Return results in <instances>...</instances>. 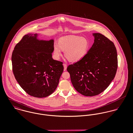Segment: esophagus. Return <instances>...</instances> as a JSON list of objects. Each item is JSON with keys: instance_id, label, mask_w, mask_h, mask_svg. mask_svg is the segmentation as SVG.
Instances as JSON below:
<instances>
[{"instance_id": "obj_1", "label": "esophagus", "mask_w": 133, "mask_h": 133, "mask_svg": "<svg viewBox=\"0 0 133 133\" xmlns=\"http://www.w3.org/2000/svg\"><path fill=\"white\" fill-rule=\"evenodd\" d=\"M63 66H64V71H65L66 70V68H67V65L66 64L64 63Z\"/></svg>"}]
</instances>
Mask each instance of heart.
Returning <instances> with one entry per match:
<instances>
[{"mask_svg": "<svg viewBox=\"0 0 133 133\" xmlns=\"http://www.w3.org/2000/svg\"><path fill=\"white\" fill-rule=\"evenodd\" d=\"M90 48L89 39L76 35H66L59 38L58 43H54V54L58 59L64 50V55L69 61L77 62L87 55Z\"/></svg>", "mask_w": 133, "mask_h": 133, "instance_id": "heart-1", "label": "heart"}]
</instances>
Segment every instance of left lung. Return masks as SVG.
Segmentation results:
<instances>
[{"mask_svg":"<svg viewBox=\"0 0 133 133\" xmlns=\"http://www.w3.org/2000/svg\"><path fill=\"white\" fill-rule=\"evenodd\" d=\"M93 35L94 42L87 55L67 68L74 88L85 96L103 92L114 79L118 67L114 43L100 33Z\"/></svg>","mask_w":133,"mask_h":133,"instance_id":"obj_1","label":"left lung"}]
</instances>
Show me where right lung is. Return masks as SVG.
Segmentation results:
<instances>
[{
  "label": "right lung",
  "instance_id": "1",
  "mask_svg": "<svg viewBox=\"0 0 133 133\" xmlns=\"http://www.w3.org/2000/svg\"><path fill=\"white\" fill-rule=\"evenodd\" d=\"M24 35L12 55V70L22 89L29 95L46 97L56 89L63 71L62 62L54 60V40H39L37 34Z\"/></svg>",
  "mask_w": 133,
  "mask_h": 133
}]
</instances>
